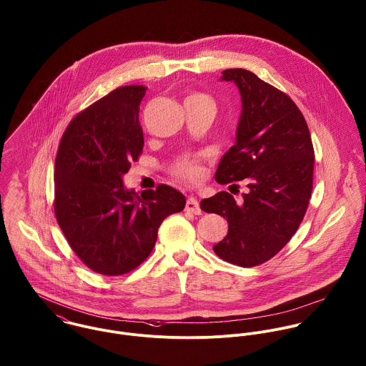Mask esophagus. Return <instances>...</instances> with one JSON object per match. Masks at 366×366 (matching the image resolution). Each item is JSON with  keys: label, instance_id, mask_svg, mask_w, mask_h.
Segmentation results:
<instances>
[{"label": "esophagus", "instance_id": "34e87169", "mask_svg": "<svg viewBox=\"0 0 366 366\" xmlns=\"http://www.w3.org/2000/svg\"><path fill=\"white\" fill-rule=\"evenodd\" d=\"M185 211H187V212H191V214H194V215H201V214H202V209H201L198 201H197L195 198H192V197L187 199Z\"/></svg>", "mask_w": 366, "mask_h": 366}]
</instances>
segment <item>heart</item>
Masks as SVG:
<instances>
[{
  "mask_svg": "<svg viewBox=\"0 0 366 366\" xmlns=\"http://www.w3.org/2000/svg\"><path fill=\"white\" fill-rule=\"evenodd\" d=\"M185 102H198V103H205V104H211L214 106V102L209 96L204 94V93H192L187 97ZM174 174L181 177V178H185V179H189V181H197L201 175H202V168L199 165V162L192 158V157H188V155H184L181 157L175 165H174Z\"/></svg>",
  "mask_w": 366,
  "mask_h": 366,
  "instance_id": "heart-1",
  "label": "heart"
}]
</instances>
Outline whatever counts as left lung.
I'll list each match as a JSON object with an SVG mask.
<instances>
[{
	"mask_svg": "<svg viewBox=\"0 0 366 366\" xmlns=\"http://www.w3.org/2000/svg\"><path fill=\"white\" fill-rule=\"evenodd\" d=\"M242 113L236 143L220 158L219 184L246 181L243 202L222 191L202 199L201 209L227 220V234L214 246L224 262L242 267L276 256L298 229L311 191L314 149L307 123L292 99L246 69H226Z\"/></svg>",
	"mask_w": 366,
	"mask_h": 366,
	"instance_id": "8db88e82",
	"label": "left lung"
}]
</instances>
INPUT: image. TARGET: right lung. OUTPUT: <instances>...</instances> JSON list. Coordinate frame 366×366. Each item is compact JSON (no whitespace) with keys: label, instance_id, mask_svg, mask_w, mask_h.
Wrapping results in <instances>:
<instances>
[{"label":"right lung","instance_id":"add662e5","mask_svg":"<svg viewBox=\"0 0 366 366\" xmlns=\"http://www.w3.org/2000/svg\"><path fill=\"white\" fill-rule=\"evenodd\" d=\"M144 86H123L79 113L55 159V215L79 259L93 272L120 276L154 249L161 222L185 197L158 185L139 195L123 175L144 147L139 120Z\"/></svg>","mask_w":366,"mask_h":366}]
</instances>
